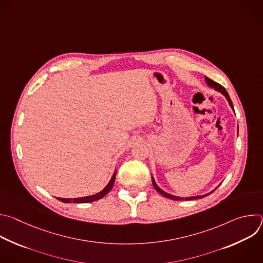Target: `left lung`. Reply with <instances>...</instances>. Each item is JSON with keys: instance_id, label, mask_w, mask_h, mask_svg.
Instances as JSON below:
<instances>
[{"instance_id": "obj_1", "label": "left lung", "mask_w": 263, "mask_h": 263, "mask_svg": "<svg viewBox=\"0 0 263 263\" xmlns=\"http://www.w3.org/2000/svg\"><path fill=\"white\" fill-rule=\"evenodd\" d=\"M205 80H206V82H207V84L210 86V87H213L215 90H217V91H219V92H221L224 97L227 98V100H228V102H229V104H230V106L233 108V104H232V101H231V99H230V97H229V95H228V92H227V90L224 89V87L223 86H221L220 84H218V83H216V82H214L213 80H211V79H209L208 77H205ZM152 182H153V185H154V187H155V190L160 194V195H162L163 197H165V198H167V199H171V200H175V201H181V200H187V201H190V200H197V199H202V198H205V197H207L208 195H210V194H212L213 192H211V193H209V194H207V195H204V196H198V197H190V198H179V197H175V196H172V195H170V194H167V193H165V192H163L162 190H160L159 187L157 186V184H156V182L154 181V179H153V177H152Z\"/></svg>"}]
</instances>
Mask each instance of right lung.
<instances>
[{
    "mask_svg": "<svg viewBox=\"0 0 263 263\" xmlns=\"http://www.w3.org/2000/svg\"><path fill=\"white\" fill-rule=\"evenodd\" d=\"M116 175H117V173H115L114 176H112L110 182L107 184V186L105 187V189H104L102 192H100L99 194H97V195L89 196V197H84V198H77V199H63V198H57V199H58L59 201L63 202V203H90V202L100 200V199H102L103 197H105V196L111 191L112 186H114V184H115Z\"/></svg>",
    "mask_w": 263,
    "mask_h": 263,
    "instance_id": "right-lung-1",
    "label": "right lung"
}]
</instances>
